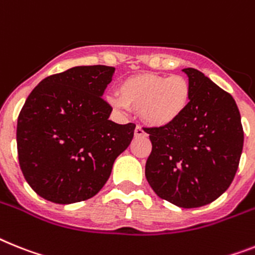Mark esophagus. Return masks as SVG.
<instances>
[{"label": "esophagus", "instance_id": "1", "mask_svg": "<svg viewBox=\"0 0 255 255\" xmlns=\"http://www.w3.org/2000/svg\"><path fill=\"white\" fill-rule=\"evenodd\" d=\"M134 136H136V137H140V136H146V132H145L144 129L140 127V126H137V127L134 128Z\"/></svg>", "mask_w": 255, "mask_h": 255}]
</instances>
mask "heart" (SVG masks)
I'll use <instances>...</instances> for the list:
<instances>
[{
    "label": "heart",
    "instance_id": "1",
    "mask_svg": "<svg viewBox=\"0 0 255 255\" xmlns=\"http://www.w3.org/2000/svg\"><path fill=\"white\" fill-rule=\"evenodd\" d=\"M118 111H140L149 126L166 127L185 113L190 101V84L181 75L141 74L126 79L119 95L108 97Z\"/></svg>",
    "mask_w": 255,
    "mask_h": 255
}]
</instances>
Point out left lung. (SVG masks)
Instances as JSON below:
<instances>
[{
  "mask_svg": "<svg viewBox=\"0 0 255 255\" xmlns=\"http://www.w3.org/2000/svg\"><path fill=\"white\" fill-rule=\"evenodd\" d=\"M190 101L176 122L146 128L145 176L160 198L184 209L210 204L228 189L244 146L240 111L230 93L196 68H184Z\"/></svg>",
  "mask_w": 255,
  "mask_h": 255,
  "instance_id": "1",
  "label": "left lung"
}]
</instances>
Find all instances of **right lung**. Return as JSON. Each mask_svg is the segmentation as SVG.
<instances>
[{
  "label": "right lung",
  "instance_id": "1",
  "mask_svg": "<svg viewBox=\"0 0 255 255\" xmlns=\"http://www.w3.org/2000/svg\"><path fill=\"white\" fill-rule=\"evenodd\" d=\"M115 68L78 66L45 78L16 126L19 164L29 187L54 204L85 201L102 189L133 138V123L109 121L102 96Z\"/></svg>",
  "mask_w": 255,
  "mask_h": 255
}]
</instances>
